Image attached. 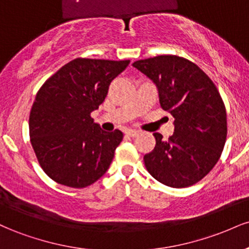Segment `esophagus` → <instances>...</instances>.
I'll use <instances>...</instances> for the list:
<instances>
[{"label":"esophagus","instance_id":"esophagus-1","mask_svg":"<svg viewBox=\"0 0 249 249\" xmlns=\"http://www.w3.org/2000/svg\"><path fill=\"white\" fill-rule=\"evenodd\" d=\"M126 136H128V137H136V136H138V131H133V130L127 131Z\"/></svg>","mask_w":249,"mask_h":249}]
</instances>
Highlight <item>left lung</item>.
<instances>
[{
  "mask_svg": "<svg viewBox=\"0 0 249 249\" xmlns=\"http://www.w3.org/2000/svg\"><path fill=\"white\" fill-rule=\"evenodd\" d=\"M132 65L157 85L160 107L174 118V133L167 141L153 134L156 146L144 156L146 170L170 187L196 184L215 166L227 137V115L218 89L184 57L161 55Z\"/></svg>",
  "mask_w": 249,
  "mask_h": 249,
  "instance_id": "left-lung-1",
  "label": "left lung"
}]
</instances>
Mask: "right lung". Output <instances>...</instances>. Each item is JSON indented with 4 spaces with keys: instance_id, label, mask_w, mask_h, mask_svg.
<instances>
[{
    "instance_id": "obj_1",
    "label": "right lung",
    "mask_w": 249,
    "mask_h": 249,
    "mask_svg": "<svg viewBox=\"0 0 249 249\" xmlns=\"http://www.w3.org/2000/svg\"><path fill=\"white\" fill-rule=\"evenodd\" d=\"M130 61L76 58L45 81L30 111V142L39 165L53 181L83 188L104 176L123 141L91 118L110 83Z\"/></svg>"
}]
</instances>
